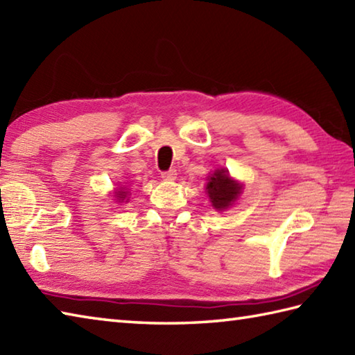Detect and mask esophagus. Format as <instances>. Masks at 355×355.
<instances>
[{"label": "esophagus", "mask_w": 355, "mask_h": 355, "mask_svg": "<svg viewBox=\"0 0 355 355\" xmlns=\"http://www.w3.org/2000/svg\"><path fill=\"white\" fill-rule=\"evenodd\" d=\"M176 176H178L176 170H168V171L162 173V179H165V180H175Z\"/></svg>", "instance_id": "1"}]
</instances>
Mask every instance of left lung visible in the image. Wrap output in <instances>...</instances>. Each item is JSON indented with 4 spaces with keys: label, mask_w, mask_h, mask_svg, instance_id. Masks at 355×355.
Instances as JSON below:
<instances>
[{
    "label": "left lung",
    "mask_w": 355,
    "mask_h": 355,
    "mask_svg": "<svg viewBox=\"0 0 355 355\" xmlns=\"http://www.w3.org/2000/svg\"><path fill=\"white\" fill-rule=\"evenodd\" d=\"M207 180H209L205 185L207 195H209L210 202L216 210L229 209L243 193V185L238 180L232 179L225 168L215 170Z\"/></svg>",
    "instance_id": "8db88e82"
}]
</instances>
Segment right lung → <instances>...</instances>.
I'll return each mask as SVG.
<instances>
[{"label": "right lung", "mask_w": 355, "mask_h": 355, "mask_svg": "<svg viewBox=\"0 0 355 355\" xmlns=\"http://www.w3.org/2000/svg\"><path fill=\"white\" fill-rule=\"evenodd\" d=\"M126 195H128V191H125V189L122 187V189H119L117 191H116V198H117V200L119 202H123V200L126 199Z\"/></svg>", "instance_id": "1"}]
</instances>
